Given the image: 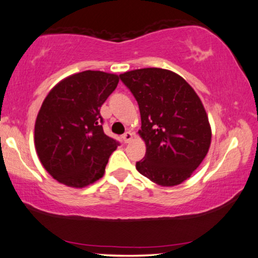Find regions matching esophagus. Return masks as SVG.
Instances as JSON below:
<instances>
[{"mask_svg":"<svg viewBox=\"0 0 258 258\" xmlns=\"http://www.w3.org/2000/svg\"><path fill=\"white\" fill-rule=\"evenodd\" d=\"M133 139V133L131 132H126L124 136H122V140H124L125 144H130L131 141Z\"/></svg>","mask_w":258,"mask_h":258,"instance_id":"obj_1","label":"esophagus"}]
</instances>
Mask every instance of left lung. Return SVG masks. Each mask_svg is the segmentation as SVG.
<instances>
[{
  "mask_svg": "<svg viewBox=\"0 0 258 258\" xmlns=\"http://www.w3.org/2000/svg\"><path fill=\"white\" fill-rule=\"evenodd\" d=\"M119 78L140 110L146 155L137 170L159 185H178L198 168L211 145L201 98L185 80L167 69H136Z\"/></svg>",
  "mask_w": 258,
  "mask_h": 258,
  "instance_id": "8db88e82",
  "label": "left lung"
}]
</instances>
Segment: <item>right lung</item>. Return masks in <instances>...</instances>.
<instances>
[{
  "instance_id": "1",
  "label": "right lung",
  "mask_w": 258,
  "mask_h": 258,
  "mask_svg": "<svg viewBox=\"0 0 258 258\" xmlns=\"http://www.w3.org/2000/svg\"><path fill=\"white\" fill-rule=\"evenodd\" d=\"M118 82L116 74L86 71L60 81L46 96L34 125V146L57 182L84 187L103 177L119 142L103 131L99 109Z\"/></svg>"
}]
</instances>
